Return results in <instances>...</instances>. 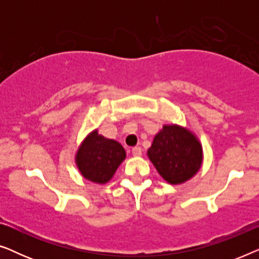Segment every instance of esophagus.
<instances>
[{"label": "esophagus", "instance_id": "1", "mask_svg": "<svg viewBox=\"0 0 259 259\" xmlns=\"http://www.w3.org/2000/svg\"><path fill=\"white\" fill-rule=\"evenodd\" d=\"M141 153H143V150H141V147H133L132 148V154L134 157H140Z\"/></svg>", "mask_w": 259, "mask_h": 259}]
</instances>
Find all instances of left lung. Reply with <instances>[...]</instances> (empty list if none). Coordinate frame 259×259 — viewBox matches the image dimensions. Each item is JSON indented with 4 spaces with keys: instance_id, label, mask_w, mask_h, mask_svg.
Here are the masks:
<instances>
[{
    "instance_id": "1",
    "label": "left lung",
    "mask_w": 259,
    "mask_h": 259,
    "mask_svg": "<svg viewBox=\"0 0 259 259\" xmlns=\"http://www.w3.org/2000/svg\"><path fill=\"white\" fill-rule=\"evenodd\" d=\"M147 157L159 175L172 185L190 180L203 165V146L186 127L164 125L155 134Z\"/></svg>"
}]
</instances>
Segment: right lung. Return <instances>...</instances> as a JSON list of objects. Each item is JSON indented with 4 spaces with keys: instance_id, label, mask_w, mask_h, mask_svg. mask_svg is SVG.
<instances>
[{
    "instance_id": "obj_1",
    "label": "right lung",
    "mask_w": 259,
    "mask_h": 259,
    "mask_svg": "<svg viewBox=\"0 0 259 259\" xmlns=\"http://www.w3.org/2000/svg\"><path fill=\"white\" fill-rule=\"evenodd\" d=\"M125 158L126 151L121 144L107 139L94 130L77 148L75 164L84 179L102 185L113 178Z\"/></svg>"
}]
</instances>
